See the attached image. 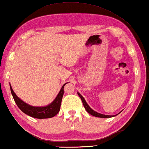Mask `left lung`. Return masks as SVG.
I'll list each match as a JSON object with an SVG mask.
<instances>
[{
	"label": "left lung",
	"mask_w": 149,
	"mask_h": 149,
	"mask_svg": "<svg viewBox=\"0 0 149 149\" xmlns=\"http://www.w3.org/2000/svg\"><path fill=\"white\" fill-rule=\"evenodd\" d=\"M77 94H78V95L79 97H80L81 101H82L83 102V104H84V107L85 109L87 111V112L88 113H90L91 115H92V116H95V117H102V118H109V117H113V116H107V115H103V114H100V113H98L92 109L90 107L88 104H87V102H86V100L84 98V97L82 96H81L80 94L77 93Z\"/></svg>",
	"instance_id": "8db88e82"
}]
</instances>
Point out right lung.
<instances>
[{
	"instance_id": "obj_1",
	"label": "right lung",
	"mask_w": 149,
	"mask_h": 149,
	"mask_svg": "<svg viewBox=\"0 0 149 149\" xmlns=\"http://www.w3.org/2000/svg\"><path fill=\"white\" fill-rule=\"evenodd\" d=\"M66 84H65L63 86L60 92L58 94L57 96L54 100V101L46 107H32L29 105V104L24 102V101H22L20 98H19L17 96L15 93L13 91L11 85H10V88H11V92L13 97L14 98L15 102V103L17 104L18 107L24 113H26L29 116L34 117V118L47 119L55 116L58 113V111H59L62 98L64 93L63 88Z\"/></svg>"
}]
</instances>
